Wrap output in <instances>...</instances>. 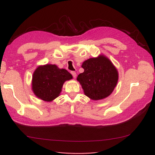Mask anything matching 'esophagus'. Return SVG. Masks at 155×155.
<instances>
[{
	"label": "esophagus",
	"instance_id": "34e87169",
	"mask_svg": "<svg viewBox=\"0 0 155 155\" xmlns=\"http://www.w3.org/2000/svg\"><path fill=\"white\" fill-rule=\"evenodd\" d=\"M71 74H72V75L73 78H76V77H77V74H76V72L72 71V72H71Z\"/></svg>",
	"mask_w": 155,
	"mask_h": 155
}]
</instances>
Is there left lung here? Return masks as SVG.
<instances>
[{"label":"left lung","mask_w":155,"mask_h":155,"mask_svg":"<svg viewBox=\"0 0 155 155\" xmlns=\"http://www.w3.org/2000/svg\"><path fill=\"white\" fill-rule=\"evenodd\" d=\"M81 67L84 72L78 75L77 80L84 94L93 100H100L108 97L119 80V72L112 61L100 54L83 61Z\"/></svg>","instance_id":"8db88e82"}]
</instances>
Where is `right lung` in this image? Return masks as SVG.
<instances>
[{
  "instance_id": "add662e5",
  "label": "right lung",
  "mask_w": 155,
  "mask_h": 155,
  "mask_svg": "<svg viewBox=\"0 0 155 155\" xmlns=\"http://www.w3.org/2000/svg\"><path fill=\"white\" fill-rule=\"evenodd\" d=\"M72 79L66 69L55 64L38 66L33 73L32 89L36 97L45 102H52L60 95L64 83Z\"/></svg>"
}]
</instances>
